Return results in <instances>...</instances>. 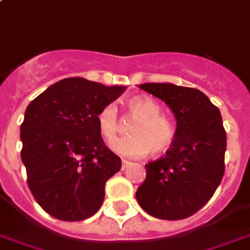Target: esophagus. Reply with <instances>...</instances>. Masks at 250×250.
Segmentation results:
<instances>
[{"instance_id": "esophagus-1", "label": "esophagus", "mask_w": 250, "mask_h": 250, "mask_svg": "<svg viewBox=\"0 0 250 250\" xmlns=\"http://www.w3.org/2000/svg\"><path fill=\"white\" fill-rule=\"evenodd\" d=\"M131 164V163H129V161H127V160H122V169H123V170H125V169H127V167H128V165Z\"/></svg>"}]
</instances>
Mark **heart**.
<instances>
[{"label":"heart","instance_id":"obj_1","mask_svg":"<svg viewBox=\"0 0 250 250\" xmlns=\"http://www.w3.org/2000/svg\"><path fill=\"white\" fill-rule=\"evenodd\" d=\"M129 114L137 121L132 125L129 137L118 138L110 144L115 154L128 159L165 154L171 148L177 137V129L173 121L160 114V106L148 96H136L127 103ZM98 127L103 137L112 141L119 131V115L115 104L102 108L98 117Z\"/></svg>","mask_w":250,"mask_h":250}]
</instances>
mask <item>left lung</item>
I'll use <instances>...</instances> for the list:
<instances>
[{"label": "left lung", "instance_id": "left-lung-1", "mask_svg": "<svg viewBox=\"0 0 250 250\" xmlns=\"http://www.w3.org/2000/svg\"><path fill=\"white\" fill-rule=\"evenodd\" d=\"M140 89L173 110L177 137L164 156L146 164V179L136 198L157 219H187L211 200L224 177L226 132L221 113L193 87L147 83Z\"/></svg>", "mask_w": 250, "mask_h": 250}]
</instances>
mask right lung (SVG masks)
I'll return each instance as SVG.
<instances>
[{
  "label": "right lung",
  "mask_w": 250,
  "mask_h": 250,
  "mask_svg": "<svg viewBox=\"0 0 250 250\" xmlns=\"http://www.w3.org/2000/svg\"><path fill=\"white\" fill-rule=\"evenodd\" d=\"M125 86L61 80L30 103L21 123V160L39 206L62 221H81L103 205L105 183L122 167L98 127V113Z\"/></svg>",
  "instance_id": "1"
}]
</instances>
